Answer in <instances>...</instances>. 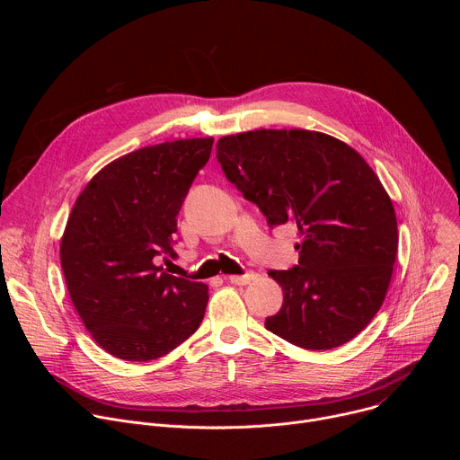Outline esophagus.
Wrapping results in <instances>:
<instances>
[{
  "label": "esophagus",
  "instance_id": "34e87169",
  "mask_svg": "<svg viewBox=\"0 0 460 460\" xmlns=\"http://www.w3.org/2000/svg\"><path fill=\"white\" fill-rule=\"evenodd\" d=\"M254 273L252 271H249V273H245V275H231L227 280L231 282V284H236V286H247L251 280H254Z\"/></svg>",
  "mask_w": 460,
  "mask_h": 460
}]
</instances>
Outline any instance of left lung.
I'll use <instances>...</instances> for the list:
<instances>
[{
	"label": "left lung",
	"instance_id": "8db88e82",
	"mask_svg": "<svg viewBox=\"0 0 460 460\" xmlns=\"http://www.w3.org/2000/svg\"><path fill=\"white\" fill-rule=\"evenodd\" d=\"M226 178L264 213L293 224L298 266L270 271L284 293L266 327L304 349H333L357 337L380 309L397 258V217L385 189L348 144L304 128H260L224 137Z\"/></svg>",
	"mask_w": 460,
	"mask_h": 460
}]
</instances>
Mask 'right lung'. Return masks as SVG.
<instances>
[{
  "instance_id": "obj_1",
  "label": "right lung",
  "mask_w": 460,
  "mask_h": 460,
  "mask_svg": "<svg viewBox=\"0 0 460 460\" xmlns=\"http://www.w3.org/2000/svg\"><path fill=\"white\" fill-rule=\"evenodd\" d=\"M213 138L149 146L105 165L82 190L59 245L71 300L96 344L130 362L160 358L204 318L208 286L155 264L174 256L176 217Z\"/></svg>"
}]
</instances>
